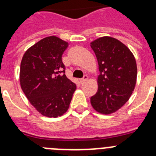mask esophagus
Instances as JSON below:
<instances>
[{
  "instance_id": "1",
  "label": "esophagus",
  "mask_w": 156,
  "mask_h": 156,
  "mask_svg": "<svg viewBox=\"0 0 156 156\" xmlns=\"http://www.w3.org/2000/svg\"><path fill=\"white\" fill-rule=\"evenodd\" d=\"M87 79H88V76L86 75L83 76V78H82V79H80L79 81H80V83H83V82H85V81H86Z\"/></svg>"
}]
</instances>
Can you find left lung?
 Masks as SVG:
<instances>
[{"instance_id":"left-lung-1","label":"left lung","mask_w":156,"mask_h":156,"mask_svg":"<svg viewBox=\"0 0 156 156\" xmlns=\"http://www.w3.org/2000/svg\"><path fill=\"white\" fill-rule=\"evenodd\" d=\"M98 63L97 93L90 103L98 112H115L129 100L137 81V63L133 53L119 40L102 37L90 43Z\"/></svg>"}]
</instances>
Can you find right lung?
Returning <instances> with one entry per match:
<instances>
[{
	"instance_id": "add662e5",
	"label": "right lung",
	"mask_w": 156,
	"mask_h": 156,
	"mask_svg": "<svg viewBox=\"0 0 156 156\" xmlns=\"http://www.w3.org/2000/svg\"><path fill=\"white\" fill-rule=\"evenodd\" d=\"M68 46V42L55 36L45 37L30 47L22 59V90L30 104L44 116L55 118L66 113L76 89L66 77L62 60Z\"/></svg>"
}]
</instances>
